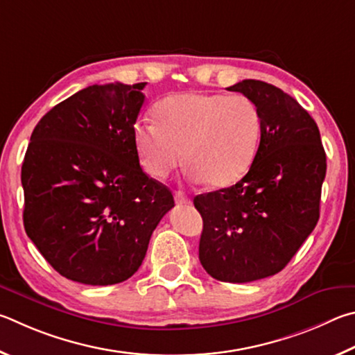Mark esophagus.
<instances>
[{
    "label": "esophagus",
    "instance_id": "34e87169",
    "mask_svg": "<svg viewBox=\"0 0 355 355\" xmlns=\"http://www.w3.org/2000/svg\"><path fill=\"white\" fill-rule=\"evenodd\" d=\"M174 201L178 204H190V198L184 193L181 190L174 191Z\"/></svg>",
    "mask_w": 355,
    "mask_h": 355
}]
</instances>
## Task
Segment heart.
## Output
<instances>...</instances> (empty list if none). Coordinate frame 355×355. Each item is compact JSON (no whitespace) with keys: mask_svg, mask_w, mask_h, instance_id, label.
<instances>
[{"mask_svg":"<svg viewBox=\"0 0 355 355\" xmlns=\"http://www.w3.org/2000/svg\"><path fill=\"white\" fill-rule=\"evenodd\" d=\"M155 120H140L134 143L145 171L164 179L185 164L193 181L212 189L231 187L256 159L262 115L243 95L179 93L155 105Z\"/></svg>","mask_w":355,"mask_h":355,"instance_id":"heart-1","label":"heart"}]
</instances>
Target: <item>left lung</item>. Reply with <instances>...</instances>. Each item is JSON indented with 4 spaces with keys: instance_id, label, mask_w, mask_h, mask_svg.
<instances>
[{
    "instance_id": "left-lung-1",
    "label": "left lung",
    "mask_w": 355,
    "mask_h": 355,
    "mask_svg": "<svg viewBox=\"0 0 355 355\" xmlns=\"http://www.w3.org/2000/svg\"><path fill=\"white\" fill-rule=\"evenodd\" d=\"M262 115L256 159L232 187L195 196L202 216L200 260L216 281L245 284L284 270L320 218L326 153L306 109L277 87H231Z\"/></svg>"
}]
</instances>
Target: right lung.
Instances as JSON below:
<instances>
[{
  "instance_id": "right-lung-1",
  "label": "right lung",
  "mask_w": 355,
  "mask_h": 355,
  "mask_svg": "<svg viewBox=\"0 0 355 355\" xmlns=\"http://www.w3.org/2000/svg\"><path fill=\"white\" fill-rule=\"evenodd\" d=\"M145 83L90 85L43 115L21 166L23 223L53 268L85 285L139 270L171 191L141 170L134 124Z\"/></svg>"
}]
</instances>
